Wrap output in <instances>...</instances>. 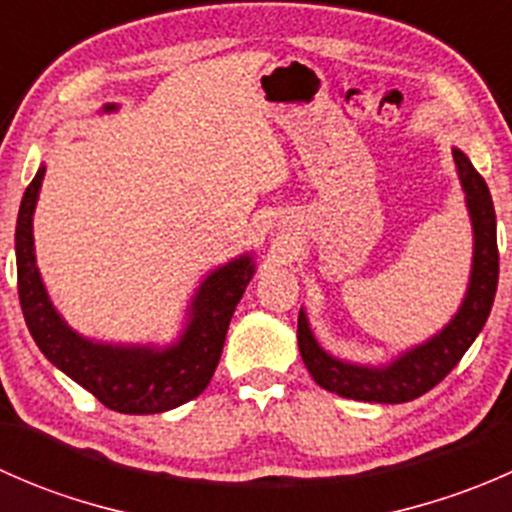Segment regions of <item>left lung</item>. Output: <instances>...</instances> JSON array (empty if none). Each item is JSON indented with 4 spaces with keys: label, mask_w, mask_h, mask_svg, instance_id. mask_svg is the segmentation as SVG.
<instances>
[{
    "label": "left lung",
    "mask_w": 512,
    "mask_h": 512,
    "mask_svg": "<svg viewBox=\"0 0 512 512\" xmlns=\"http://www.w3.org/2000/svg\"><path fill=\"white\" fill-rule=\"evenodd\" d=\"M461 185L466 190L468 213L473 223V272L466 299L456 317L451 319L441 334L428 339L421 347L411 349L384 369L344 364L334 359L314 342L304 312L297 319V342L304 366L319 386L327 391L354 401L371 404H404L431 391L438 381L451 374L453 366L461 361L476 342L478 332L488 319L493 307L495 289H498V237H495V208L490 190L480 173L473 168L466 153L453 151Z\"/></svg>",
    "instance_id": "left-lung-1"
}]
</instances>
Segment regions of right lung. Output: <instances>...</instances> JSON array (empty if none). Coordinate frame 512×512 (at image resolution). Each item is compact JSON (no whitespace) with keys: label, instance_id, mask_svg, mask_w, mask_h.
<instances>
[{"label":"right lung","instance_id":"add662e5","mask_svg":"<svg viewBox=\"0 0 512 512\" xmlns=\"http://www.w3.org/2000/svg\"><path fill=\"white\" fill-rule=\"evenodd\" d=\"M41 180L44 168L36 170L24 193L14 235L19 302L41 354L118 414H160L203 394L223 354L232 312L255 272L252 257L227 262L203 282L188 329L173 347L156 352L146 347L94 344L66 327L51 307L36 270L32 215Z\"/></svg>","mask_w":512,"mask_h":512}]
</instances>
